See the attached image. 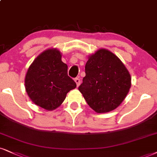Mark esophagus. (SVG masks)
<instances>
[{"instance_id": "esophagus-1", "label": "esophagus", "mask_w": 157, "mask_h": 157, "mask_svg": "<svg viewBox=\"0 0 157 157\" xmlns=\"http://www.w3.org/2000/svg\"><path fill=\"white\" fill-rule=\"evenodd\" d=\"M74 81H75V84H76V85H77V86H78L79 85H80V83H81L80 79H79L78 78H75L74 79Z\"/></svg>"}]
</instances>
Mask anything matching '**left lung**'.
I'll list each match as a JSON object with an SVG mask.
<instances>
[{
    "mask_svg": "<svg viewBox=\"0 0 157 157\" xmlns=\"http://www.w3.org/2000/svg\"><path fill=\"white\" fill-rule=\"evenodd\" d=\"M86 75L78 90L90 107L98 113L119 107L131 87V76L113 52L100 49L88 57Z\"/></svg>",
    "mask_w": 157,
    "mask_h": 157,
    "instance_id": "left-lung-1",
    "label": "left lung"
}]
</instances>
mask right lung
I'll list each match as a JSON object with an SVG mask.
<instances>
[{"instance_id": "add662e5", "label": "right lung", "mask_w": 157, "mask_h": 157, "mask_svg": "<svg viewBox=\"0 0 157 157\" xmlns=\"http://www.w3.org/2000/svg\"><path fill=\"white\" fill-rule=\"evenodd\" d=\"M61 58L59 50L46 49L34 59L25 75V90L30 99L47 111L59 107L67 92L76 87Z\"/></svg>"}]
</instances>
